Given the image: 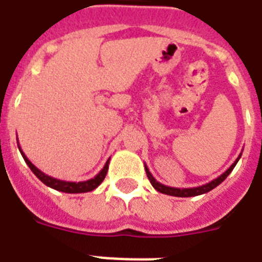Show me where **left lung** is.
Listing matches in <instances>:
<instances>
[{"label":"left lung","instance_id":"left-lung-1","mask_svg":"<svg viewBox=\"0 0 262 262\" xmlns=\"http://www.w3.org/2000/svg\"><path fill=\"white\" fill-rule=\"evenodd\" d=\"M242 152L239 153V156L237 157V160L233 163V164L230 165V167L227 168L226 171L223 172L222 175L218 176L216 179L211 180V182L206 183V184H203V186H199V187H192V188H175V187H169V186H165V184H161L160 182H157L155 178H153V175L149 172V169H148V167H146L145 164V172H146V176H148V179H149L150 184L153 186V188L156 191H159V192L161 193H167V195H171V196H180V198H188V196H198V195H202V193H206L208 192V191L214 190L216 186H220L221 183L223 182V180L226 179L227 176L230 175V172L234 169L235 164L238 163V160H239V157H241Z\"/></svg>","mask_w":262,"mask_h":262}]
</instances>
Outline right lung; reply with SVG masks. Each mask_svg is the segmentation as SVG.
Listing matches in <instances>:
<instances>
[{
	"label": "right lung",
	"mask_w": 262,
	"mask_h": 262,
	"mask_svg": "<svg viewBox=\"0 0 262 262\" xmlns=\"http://www.w3.org/2000/svg\"><path fill=\"white\" fill-rule=\"evenodd\" d=\"M18 149H20L21 155H23V157H24L25 163L28 164V167L31 168V171L35 173L37 178H39L40 180H41L46 186L51 187V188H54V190L56 191H61V192H67V193H82V192H89V191H93L95 190L99 184H101L102 182H103V179H105L106 173H107V169H109V161L110 159L107 161H106L105 167L102 168L101 171H99V173H97V175L93 178V179H89V180H84V182H66V180H60V179H56V178H52V176L47 175V173H44L42 171H40L39 168L35 167V165L32 164L31 161H29V159H28L27 156H25V153L21 150L20 148V144H18Z\"/></svg>",
	"instance_id": "obj_1"
}]
</instances>
